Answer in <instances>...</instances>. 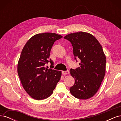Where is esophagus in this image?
Segmentation results:
<instances>
[{
    "label": "esophagus",
    "instance_id": "obj_1",
    "mask_svg": "<svg viewBox=\"0 0 121 121\" xmlns=\"http://www.w3.org/2000/svg\"><path fill=\"white\" fill-rule=\"evenodd\" d=\"M62 74L63 75H67V74H69V71H62Z\"/></svg>",
    "mask_w": 121,
    "mask_h": 121
}]
</instances>
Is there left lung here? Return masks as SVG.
Segmentation results:
<instances>
[{
  "label": "left lung",
  "mask_w": 121,
  "mask_h": 121,
  "mask_svg": "<svg viewBox=\"0 0 121 121\" xmlns=\"http://www.w3.org/2000/svg\"><path fill=\"white\" fill-rule=\"evenodd\" d=\"M73 46L75 60H81L80 67L71 69L75 79L74 85L69 88L73 96L80 99L93 96L101 85L105 73L106 57L100 44L88 33L80 32L64 37Z\"/></svg>",
  "instance_id": "1"
}]
</instances>
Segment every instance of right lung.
<instances>
[{"label":"right lung","instance_id":"obj_1","mask_svg":"<svg viewBox=\"0 0 121 121\" xmlns=\"http://www.w3.org/2000/svg\"><path fill=\"white\" fill-rule=\"evenodd\" d=\"M63 36L52 33L34 35L29 39L22 51L17 64V73L26 92L36 100L50 96L60 79L61 71L46 68L49 62L50 52L54 42Z\"/></svg>","mask_w":121,"mask_h":121}]
</instances>
